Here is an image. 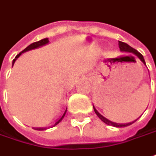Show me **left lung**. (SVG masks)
I'll use <instances>...</instances> for the list:
<instances>
[{"label":"left lung","mask_w":156,"mask_h":156,"mask_svg":"<svg viewBox=\"0 0 156 156\" xmlns=\"http://www.w3.org/2000/svg\"><path fill=\"white\" fill-rule=\"evenodd\" d=\"M118 45H119V48H120V50L121 51H129V52H132V53H134L135 55H136L140 59H141V61L143 62L144 64H145V60H144V58H143V56H142V54L139 52V51H137L136 49H134L133 47H131L130 46H129L128 44H126V43H124V42H122V41H119V43H118ZM146 65V64H145ZM94 108V107H93ZM94 111L95 113L97 114V115L99 117L100 119L102 120V121L104 122H105L106 124H108V125H110V126H114V127H117V128H121V127H127L129 126V125H130V124H132V123H134L136 121H134L132 122H129V123H126V124H120V123H115V122H110V120H108V119H106L105 117H104L103 115H101V114H99L98 113V111L96 110L94 108Z\"/></svg>","instance_id":"1"}]
</instances>
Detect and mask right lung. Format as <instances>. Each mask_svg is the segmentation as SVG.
<instances>
[{
	"mask_svg": "<svg viewBox=\"0 0 156 156\" xmlns=\"http://www.w3.org/2000/svg\"><path fill=\"white\" fill-rule=\"evenodd\" d=\"M48 42H49V41H48V39L46 38V39H43V40H41V41H37V42H34V43H33V44L29 45V46H27V48H25L23 51H20L19 54H18L17 56L15 57V58H14V60H13V66H14V62H15V60H16V59H17V58H19L20 55V54H21L22 52H25V51H30V50H32V49H35V48H38V47H40V46L46 45V44H47ZM66 112L64 113V115H62L61 118H60V119H59L58 121L56 123H55V124H54L53 126H56L57 124H58V123L59 122L61 121L62 119H63V117H64V116H65V115H66ZM39 129V130H43V129H44V128H39V129Z\"/></svg>",
	"mask_w": 156,
	"mask_h": 156,
	"instance_id": "1",
	"label": "right lung"
}]
</instances>
